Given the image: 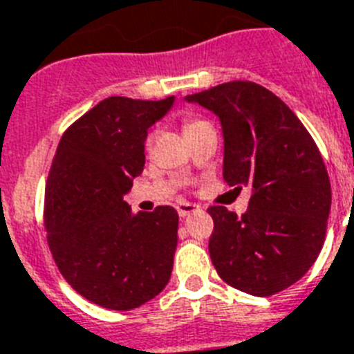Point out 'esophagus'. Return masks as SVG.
<instances>
[{
    "label": "esophagus",
    "mask_w": 354,
    "mask_h": 354,
    "mask_svg": "<svg viewBox=\"0 0 354 354\" xmlns=\"http://www.w3.org/2000/svg\"><path fill=\"white\" fill-rule=\"evenodd\" d=\"M176 209L180 217H187L189 213L201 212V206H196V204H189V202H180V204L176 206Z\"/></svg>",
    "instance_id": "obj_1"
}]
</instances>
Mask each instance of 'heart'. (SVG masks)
<instances>
[{
	"label": "heart",
	"instance_id": "heart-1",
	"mask_svg": "<svg viewBox=\"0 0 354 354\" xmlns=\"http://www.w3.org/2000/svg\"><path fill=\"white\" fill-rule=\"evenodd\" d=\"M198 122H202V120H191V122H187V124H185V131H187V129L191 128V126H195V124H198ZM147 145H150V137H148Z\"/></svg>",
	"mask_w": 354,
	"mask_h": 354
}]
</instances>
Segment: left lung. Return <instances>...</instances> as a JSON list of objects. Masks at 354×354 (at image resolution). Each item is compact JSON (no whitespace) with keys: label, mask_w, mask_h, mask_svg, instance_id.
<instances>
[{"label":"left lung","mask_w":354,"mask_h":354,"mask_svg":"<svg viewBox=\"0 0 354 354\" xmlns=\"http://www.w3.org/2000/svg\"><path fill=\"white\" fill-rule=\"evenodd\" d=\"M221 120L223 176L249 185V209L223 206L213 219L209 256L226 284L256 297L290 288L314 266L330 213V180L319 148L290 107L252 81H230L187 96Z\"/></svg>","instance_id":"1"}]
</instances>
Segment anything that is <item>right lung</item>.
Returning <instances> with one entry per match:
<instances>
[{
    "label": "right lung",
    "instance_id": "1",
    "mask_svg": "<svg viewBox=\"0 0 354 354\" xmlns=\"http://www.w3.org/2000/svg\"><path fill=\"white\" fill-rule=\"evenodd\" d=\"M174 104L111 96L61 137L46 182L48 245L64 280L109 310H133L163 291L178 245V213H131L124 195L145 167L148 128Z\"/></svg>",
    "mask_w": 354,
    "mask_h": 354
}]
</instances>
